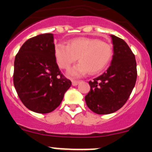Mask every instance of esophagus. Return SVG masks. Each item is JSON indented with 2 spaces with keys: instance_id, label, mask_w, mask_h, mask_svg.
<instances>
[{
  "instance_id": "1",
  "label": "esophagus",
  "mask_w": 152,
  "mask_h": 152,
  "mask_svg": "<svg viewBox=\"0 0 152 152\" xmlns=\"http://www.w3.org/2000/svg\"><path fill=\"white\" fill-rule=\"evenodd\" d=\"M79 83H80V81H78V80H72V85L73 86H77Z\"/></svg>"
}]
</instances>
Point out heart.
<instances>
[{
	"label": "heart",
	"mask_w": 152,
	"mask_h": 152,
	"mask_svg": "<svg viewBox=\"0 0 152 152\" xmlns=\"http://www.w3.org/2000/svg\"><path fill=\"white\" fill-rule=\"evenodd\" d=\"M55 57L60 68L67 69L74 62H80L67 72L71 77H79L89 72L91 75L103 71L110 61L113 56L111 45L96 39H74L68 45L58 43L55 46Z\"/></svg>",
	"instance_id": "1"
}]
</instances>
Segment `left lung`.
<instances>
[{
	"instance_id": "1",
	"label": "left lung",
	"mask_w": 152,
	"mask_h": 152,
	"mask_svg": "<svg viewBox=\"0 0 152 152\" xmlns=\"http://www.w3.org/2000/svg\"><path fill=\"white\" fill-rule=\"evenodd\" d=\"M110 66L99 77L90 80L91 91L85 96L87 106L97 114L116 112L124 105L135 87L136 61L126 42L114 35Z\"/></svg>"
}]
</instances>
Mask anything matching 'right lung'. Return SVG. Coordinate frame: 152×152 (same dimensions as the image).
<instances>
[{
  "label": "right lung",
  "instance_id": "obj_1",
  "mask_svg": "<svg viewBox=\"0 0 152 152\" xmlns=\"http://www.w3.org/2000/svg\"><path fill=\"white\" fill-rule=\"evenodd\" d=\"M54 50L53 34L45 33L25 42L15 57L13 84L22 103L35 113L56 110L72 85L61 74Z\"/></svg>",
  "mask_w": 152,
  "mask_h": 152
}]
</instances>
